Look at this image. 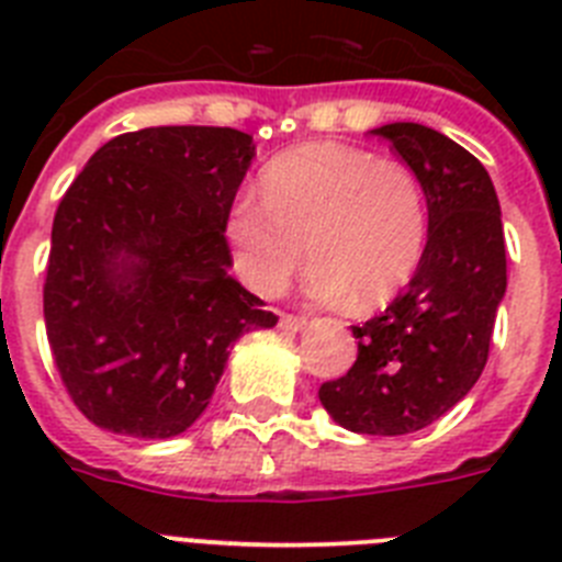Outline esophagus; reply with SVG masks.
I'll return each instance as SVG.
<instances>
[{
	"label": "esophagus",
	"instance_id": "34e87169",
	"mask_svg": "<svg viewBox=\"0 0 562 562\" xmlns=\"http://www.w3.org/2000/svg\"><path fill=\"white\" fill-rule=\"evenodd\" d=\"M281 329H286V331L306 329V317L304 315H290V312H284V315H281Z\"/></svg>",
	"mask_w": 562,
	"mask_h": 562
}]
</instances>
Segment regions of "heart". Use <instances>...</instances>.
Returning <instances> with one entry per match:
<instances>
[{"instance_id": "heart-1", "label": "heart", "mask_w": 562, "mask_h": 562, "mask_svg": "<svg viewBox=\"0 0 562 562\" xmlns=\"http://www.w3.org/2000/svg\"><path fill=\"white\" fill-rule=\"evenodd\" d=\"M236 267L261 295L284 290L306 252L310 290L380 306L419 270L428 202L405 162L342 143H306L261 171V202L238 200L227 222Z\"/></svg>"}]
</instances>
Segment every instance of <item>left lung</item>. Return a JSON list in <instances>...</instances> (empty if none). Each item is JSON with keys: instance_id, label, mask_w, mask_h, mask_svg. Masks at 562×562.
<instances>
[{"instance_id": "8db88e82", "label": "left lung", "mask_w": 562, "mask_h": 562, "mask_svg": "<svg viewBox=\"0 0 562 562\" xmlns=\"http://www.w3.org/2000/svg\"><path fill=\"white\" fill-rule=\"evenodd\" d=\"M374 134L425 191L428 245L389 310L351 326L355 366L317 396L346 430L402 436L448 414L484 371L506 292V247L493 180L473 154L419 123H389Z\"/></svg>"}]
</instances>
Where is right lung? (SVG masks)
Here are the masks:
<instances>
[{
	"instance_id": "right-lung-1",
	"label": "right lung",
	"mask_w": 562,
	"mask_h": 562,
	"mask_svg": "<svg viewBox=\"0 0 562 562\" xmlns=\"http://www.w3.org/2000/svg\"><path fill=\"white\" fill-rule=\"evenodd\" d=\"M256 157L227 126H151L98 148L58 202L44 326L69 400L134 439L188 430L231 342L278 317L227 272V220Z\"/></svg>"
}]
</instances>
